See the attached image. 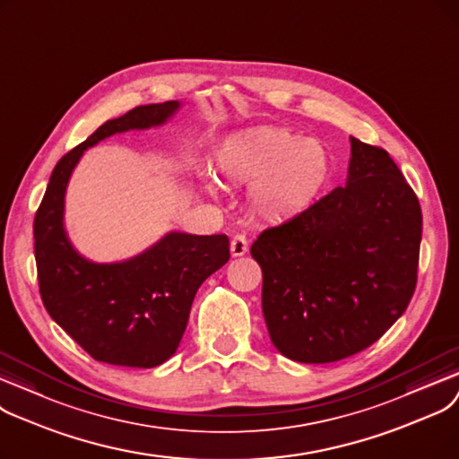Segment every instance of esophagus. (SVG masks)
Here are the masks:
<instances>
[{
  "label": "esophagus",
  "mask_w": 459,
  "mask_h": 459,
  "mask_svg": "<svg viewBox=\"0 0 459 459\" xmlns=\"http://www.w3.org/2000/svg\"><path fill=\"white\" fill-rule=\"evenodd\" d=\"M230 248H231V255H233V257L245 255V254L248 252V241H247V237H245V235H235V237L231 238Z\"/></svg>",
  "instance_id": "1"
}]
</instances>
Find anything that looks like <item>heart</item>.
Listing matches in <instances>:
<instances>
[{
    "instance_id": "b5f03b06",
    "label": "heart",
    "mask_w": 459,
    "mask_h": 459,
    "mask_svg": "<svg viewBox=\"0 0 459 459\" xmlns=\"http://www.w3.org/2000/svg\"><path fill=\"white\" fill-rule=\"evenodd\" d=\"M216 173L233 186H250L248 205L267 224H286L308 212L333 178L329 149L288 128L259 126L224 142ZM214 194L216 185L207 179Z\"/></svg>"
}]
</instances>
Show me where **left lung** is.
<instances>
[{
    "mask_svg": "<svg viewBox=\"0 0 459 459\" xmlns=\"http://www.w3.org/2000/svg\"><path fill=\"white\" fill-rule=\"evenodd\" d=\"M351 142L347 178L308 212L252 245L264 317L278 351L326 364L379 340L417 286L422 212L381 147Z\"/></svg>",
    "mask_w": 459,
    "mask_h": 459,
    "instance_id": "8db88e82",
    "label": "left lung"
}]
</instances>
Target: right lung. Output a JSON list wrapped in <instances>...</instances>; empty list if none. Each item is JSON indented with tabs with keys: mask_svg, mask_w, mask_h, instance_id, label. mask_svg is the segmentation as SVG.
<instances>
[{
	"mask_svg": "<svg viewBox=\"0 0 459 459\" xmlns=\"http://www.w3.org/2000/svg\"><path fill=\"white\" fill-rule=\"evenodd\" d=\"M179 100L138 106L106 121L54 168L35 214V259L40 297L50 317L95 360L155 368L178 351L192 300L230 259L226 235L168 231L143 252L112 264L80 254L65 228V195L83 152L128 130L166 125Z\"/></svg>",
	"mask_w": 459,
	"mask_h": 459,
	"instance_id": "1",
	"label": "right lung"
}]
</instances>
